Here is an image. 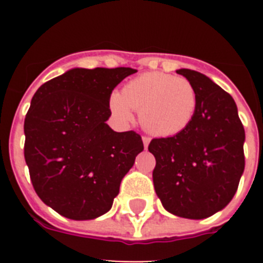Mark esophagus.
Instances as JSON below:
<instances>
[{
	"label": "esophagus",
	"mask_w": 263,
	"mask_h": 263,
	"mask_svg": "<svg viewBox=\"0 0 263 263\" xmlns=\"http://www.w3.org/2000/svg\"><path fill=\"white\" fill-rule=\"evenodd\" d=\"M142 142H143V147L147 148L148 147V143H150V138H148V137H143Z\"/></svg>",
	"instance_id": "obj_1"
}]
</instances>
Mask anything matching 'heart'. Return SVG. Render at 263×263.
<instances>
[{
    "mask_svg": "<svg viewBox=\"0 0 263 263\" xmlns=\"http://www.w3.org/2000/svg\"><path fill=\"white\" fill-rule=\"evenodd\" d=\"M110 109L124 122L139 111V121L147 133L175 137L191 126L199 109L196 88L187 79L163 72H147L130 80L122 95L115 93Z\"/></svg>",
    "mask_w": 263,
    "mask_h": 263,
    "instance_id": "1",
    "label": "heart"
}]
</instances>
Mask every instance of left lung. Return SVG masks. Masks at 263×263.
<instances>
[{"instance_id": "1", "label": "left lung", "mask_w": 263, "mask_h": 263, "mask_svg": "<svg viewBox=\"0 0 263 263\" xmlns=\"http://www.w3.org/2000/svg\"><path fill=\"white\" fill-rule=\"evenodd\" d=\"M199 95V109L185 132L155 138L153 182L162 205L179 217L201 220L224 210L245 168V130L233 97L208 76L180 68Z\"/></svg>"}]
</instances>
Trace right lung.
<instances>
[{
	"label": "right lung",
	"mask_w": 263,
	"mask_h": 263,
	"mask_svg": "<svg viewBox=\"0 0 263 263\" xmlns=\"http://www.w3.org/2000/svg\"><path fill=\"white\" fill-rule=\"evenodd\" d=\"M136 69L72 68L45 83L25 118V160L36 195L71 220L108 212L143 150L136 132L109 127L110 95Z\"/></svg>",
	"instance_id": "obj_1"
}]
</instances>
